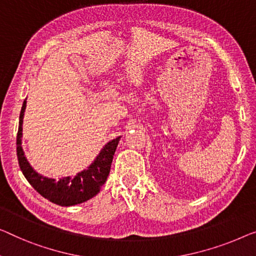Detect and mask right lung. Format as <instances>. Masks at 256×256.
Instances as JSON below:
<instances>
[{
  "label": "right lung",
  "mask_w": 256,
  "mask_h": 256,
  "mask_svg": "<svg viewBox=\"0 0 256 256\" xmlns=\"http://www.w3.org/2000/svg\"><path fill=\"white\" fill-rule=\"evenodd\" d=\"M26 108V100L22 106L19 116V126L17 133V158L19 168L25 178L41 196L49 201L60 206H74L90 200L100 192L101 186L104 184L109 176L112 158L117 148L120 136L114 139L104 146L96 160L92 163L87 170H84L74 177H64L60 180L47 178L38 174L30 166L22 148V117Z\"/></svg>",
  "instance_id": "1"
}]
</instances>
